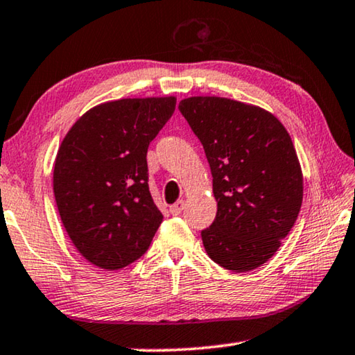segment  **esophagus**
Here are the masks:
<instances>
[{"label":"esophagus","instance_id":"34e87169","mask_svg":"<svg viewBox=\"0 0 355 355\" xmlns=\"http://www.w3.org/2000/svg\"><path fill=\"white\" fill-rule=\"evenodd\" d=\"M183 208H184V202L183 200H177L175 204L171 205V213H172L173 216H178V215H182Z\"/></svg>","mask_w":355,"mask_h":355}]
</instances>
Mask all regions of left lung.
I'll use <instances>...</instances> for the list:
<instances>
[{
    "label": "left lung",
    "mask_w": 355,
    "mask_h": 355,
    "mask_svg": "<svg viewBox=\"0 0 355 355\" xmlns=\"http://www.w3.org/2000/svg\"><path fill=\"white\" fill-rule=\"evenodd\" d=\"M204 147L218 211L200 232L207 254L250 272L279 248L299 216L303 178L291 136L261 107L216 96L178 104Z\"/></svg>",
    "instance_id": "left-lung-1"
}]
</instances>
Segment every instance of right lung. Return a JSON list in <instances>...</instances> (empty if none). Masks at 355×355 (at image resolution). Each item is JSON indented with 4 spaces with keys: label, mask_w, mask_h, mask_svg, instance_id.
<instances>
[{
    "label": "right lung",
    "mask_w": 355,
    "mask_h": 355,
    "mask_svg": "<svg viewBox=\"0 0 355 355\" xmlns=\"http://www.w3.org/2000/svg\"><path fill=\"white\" fill-rule=\"evenodd\" d=\"M175 103L171 96L101 104L61 144L55 200L72 243L94 266L118 270L137 261L162 223L148 188L147 151Z\"/></svg>",
    "instance_id": "right-lung-1"
}]
</instances>
